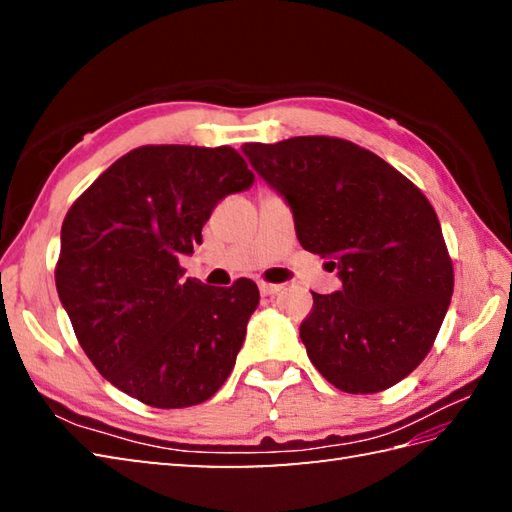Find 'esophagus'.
<instances>
[{
  "label": "esophagus",
  "mask_w": 512,
  "mask_h": 512,
  "mask_svg": "<svg viewBox=\"0 0 512 512\" xmlns=\"http://www.w3.org/2000/svg\"><path fill=\"white\" fill-rule=\"evenodd\" d=\"M279 290H281V286H277V284H266V281L259 284V295L262 297H275Z\"/></svg>",
  "instance_id": "esophagus-1"
}]
</instances>
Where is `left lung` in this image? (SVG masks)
<instances>
[{
  "mask_svg": "<svg viewBox=\"0 0 512 512\" xmlns=\"http://www.w3.org/2000/svg\"><path fill=\"white\" fill-rule=\"evenodd\" d=\"M250 167L290 206L299 244L341 279L312 292L299 334L312 365L347 394L409 376L436 341L453 295L438 215L416 184L372 151L330 136L246 143Z\"/></svg>",
  "mask_w": 512,
  "mask_h": 512,
  "instance_id": "obj_1",
  "label": "left lung"
}]
</instances>
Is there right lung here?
Returning <instances> with one entry per match:
<instances>
[{
	"label": "right lung",
	"mask_w": 512,
	"mask_h": 512,
	"mask_svg": "<svg viewBox=\"0 0 512 512\" xmlns=\"http://www.w3.org/2000/svg\"><path fill=\"white\" fill-rule=\"evenodd\" d=\"M233 147L147 145L105 169L61 226L54 281L83 352L145 405L209 400L231 374L259 303L250 279L209 288L180 257L215 204L253 187Z\"/></svg>",
	"instance_id": "right-lung-1"
}]
</instances>
